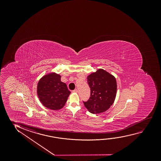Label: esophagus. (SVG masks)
<instances>
[{
	"mask_svg": "<svg viewBox=\"0 0 161 161\" xmlns=\"http://www.w3.org/2000/svg\"><path fill=\"white\" fill-rule=\"evenodd\" d=\"M73 93H77V89H75L73 91Z\"/></svg>",
	"mask_w": 161,
	"mask_h": 161,
	"instance_id": "obj_1",
	"label": "esophagus"
}]
</instances>
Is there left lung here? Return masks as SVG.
Listing matches in <instances>:
<instances>
[{
  "label": "left lung",
  "instance_id": "left-lung-1",
  "mask_svg": "<svg viewBox=\"0 0 161 161\" xmlns=\"http://www.w3.org/2000/svg\"><path fill=\"white\" fill-rule=\"evenodd\" d=\"M91 97L84 102L85 107L92 114L104 112L112 106L117 94L115 77L102 69H98L87 76Z\"/></svg>",
  "mask_w": 161,
  "mask_h": 161
}]
</instances>
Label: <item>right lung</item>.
Here are the masks:
<instances>
[{
  "instance_id": "add662e5",
  "label": "right lung",
  "mask_w": 161,
  "mask_h": 161,
  "mask_svg": "<svg viewBox=\"0 0 161 161\" xmlns=\"http://www.w3.org/2000/svg\"><path fill=\"white\" fill-rule=\"evenodd\" d=\"M37 93L41 103L52 110L62 109L71 92L66 84L61 81V76L55 73L44 75L38 82Z\"/></svg>"
}]
</instances>
